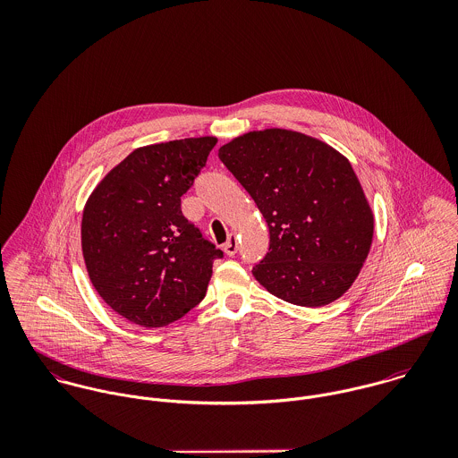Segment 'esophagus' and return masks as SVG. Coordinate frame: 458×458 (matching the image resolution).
<instances>
[{
  "label": "esophagus",
  "instance_id": "34e87169",
  "mask_svg": "<svg viewBox=\"0 0 458 458\" xmlns=\"http://www.w3.org/2000/svg\"><path fill=\"white\" fill-rule=\"evenodd\" d=\"M224 252H225L229 258L236 256V252H238V240H236V236H229L227 243L224 245Z\"/></svg>",
  "mask_w": 458,
  "mask_h": 458
}]
</instances>
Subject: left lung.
Wrapping results in <instances>:
<instances>
[{"label":"left lung","mask_w":458,"mask_h":458,"mask_svg":"<svg viewBox=\"0 0 458 458\" xmlns=\"http://www.w3.org/2000/svg\"><path fill=\"white\" fill-rule=\"evenodd\" d=\"M218 158L269 229V252L252 269L256 280L300 307L338 300L360 275L374 236V213L349 160L316 137L285 129L234 137Z\"/></svg>","instance_id":"left-lung-1"}]
</instances>
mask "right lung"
Returning a JSON list of instances; mask_svg holds the SVG:
<instances>
[{
    "label": "right lung",
    "instance_id": "right-lung-1",
    "mask_svg": "<svg viewBox=\"0 0 458 458\" xmlns=\"http://www.w3.org/2000/svg\"><path fill=\"white\" fill-rule=\"evenodd\" d=\"M216 137L133 149L88 197L81 247L89 280L122 318L162 327L204 298L222 250L182 213V196L206 165Z\"/></svg>",
    "mask_w": 458,
    "mask_h": 458
}]
</instances>
